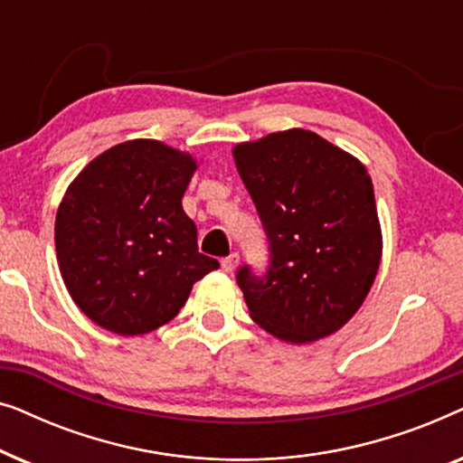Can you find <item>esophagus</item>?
Listing matches in <instances>:
<instances>
[{
	"label": "esophagus",
	"mask_w": 463,
	"mask_h": 463,
	"mask_svg": "<svg viewBox=\"0 0 463 463\" xmlns=\"http://www.w3.org/2000/svg\"><path fill=\"white\" fill-rule=\"evenodd\" d=\"M238 261H240L238 252H232L230 257L221 259V268H223V271H227V274H232V271L238 268Z\"/></svg>",
	"instance_id": "esophagus-1"
}]
</instances>
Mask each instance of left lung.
<instances>
[{
    "label": "left lung",
    "mask_w": 463,
    "mask_h": 463,
    "mask_svg": "<svg viewBox=\"0 0 463 463\" xmlns=\"http://www.w3.org/2000/svg\"><path fill=\"white\" fill-rule=\"evenodd\" d=\"M269 242L263 276L238 269L250 318L288 344L339 331L369 295L382 261L371 176L316 132L293 128L233 147Z\"/></svg>",
    "instance_id": "left-lung-1"
}]
</instances>
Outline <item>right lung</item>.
Instances as JSON below:
<instances>
[{"label":"right lung","instance_id":"1","mask_svg":"<svg viewBox=\"0 0 463 463\" xmlns=\"http://www.w3.org/2000/svg\"><path fill=\"white\" fill-rule=\"evenodd\" d=\"M195 168L189 154L135 138L94 157L67 187L56 259L75 306L99 326L128 337L156 331L219 268L198 252L181 204Z\"/></svg>","mask_w":463,"mask_h":463}]
</instances>
